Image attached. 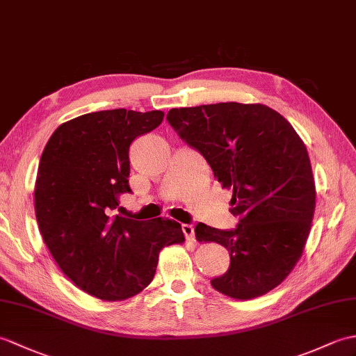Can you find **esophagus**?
Here are the masks:
<instances>
[{"label": "esophagus", "mask_w": 356, "mask_h": 356, "mask_svg": "<svg viewBox=\"0 0 356 356\" xmlns=\"http://www.w3.org/2000/svg\"><path fill=\"white\" fill-rule=\"evenodd\" d=\"M181 230H184V235L188 241H194V227L191 225H181Z\"/></svg>", "instance_id": "esophagus-1"}]
</instances>
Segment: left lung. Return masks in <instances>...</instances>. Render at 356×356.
<instances>
[{"label":"left lung","instance_id":"1","mask_svg":"<svg viewBox=\"0 0 356 356\" xmlns=\"http://www.w3.org/2000/svg\"><path fill=\"white\" fill-rule=\"evenodd\" d=\"M181 140L195 148L222 188H232L235 229L195 226L197 241L225 245L229 270L211 280L239 300L268 293L300 259L316 209L309 156L282 115L264 104L217 103L167 113Z\"/></svg>","mask_w":356,"mask_h":356}]
</instances>
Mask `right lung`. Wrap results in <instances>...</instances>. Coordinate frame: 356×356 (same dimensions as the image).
<instances>
[{
    "instance_id": "right-lung-1",
    "label": "right lung",
    "mask_w": 356,
    "mask_h": 356,
    "mask_svg": "<svg viewBox=\"0 0 356 356\" xmlns=\"http://www.w3.org/2000/svg\"><path fill=\"white\" fill-rule=\"evenodd\" d=\"M163 112L100 111L60 124L40 156L35 211L40 235L65 276L102 300H124L152 282L159 252L184 243L175 220L121 217L129 148Z\"/></svg>"
}]
</instances>
